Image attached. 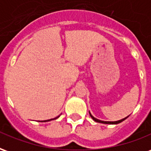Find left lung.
Wrapping results in <instances>:
<instances>
[{
  "mask_svg": "<svg viewBox=\"0 0 151 151\" xmlns=\"http://www.w3.org/2000/svg\"><path fill=\"white\" fill-rule=\"evenodd\" d=\"M90 116H91V118H92V119H93V120H95V121H96V122H98V123L108 124H116L120 123V122H122L123 120H125V119H127V118H128V116H127V117H125V118H124V119H122V120H117V121H104V120H98V119H96V118L93 116H92V115L91 113H90Z\"/></svg>",
  "mask_w": 151,
  "mask_h": 151,
  "instance_id": "8db88e82",
  "label": "left lung"
}]
</instances>
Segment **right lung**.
Returning <instances> with one entry per match:
<instances>
[{"label":"right lung","instance_id":"right-lung-1","mask_svg":"<svg viewBox=\"0 0 151 151\" xmlns=\"http://www.w3.org/2000/svg\"><path fill=\"white\" fill-rule=\"evenodd\" d=\"M59 116H58L55 117L54 119H51V120H44L43 122H46V121H50V120H56V119H57V118H58V117H59Z\"/></svg>","mask_w":151,"mask_h":151}]
</instances>
